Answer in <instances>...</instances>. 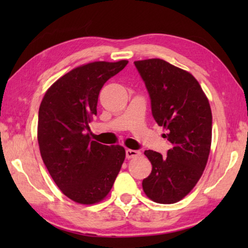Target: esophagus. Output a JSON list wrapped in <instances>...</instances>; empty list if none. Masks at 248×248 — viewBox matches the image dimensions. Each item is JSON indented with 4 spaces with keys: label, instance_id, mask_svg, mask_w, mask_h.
<instances>
[{
    "label": "esophagus",
    "instance_id": "34e87169",
    "mask_svg": "<svg viewBox=\"0 0 248 248\" xmlns=\"http://www.w3.org/2000/svg\"><path fill=\"white\" fill-rule=\"evenodd\" d=\"M139 155H141L140 151L130 150V149H128L127 151H125V157H127L128 159H129V158H134V157L139 156Z\"/></svg>",
    "mask_w": 248,
    "mask_h": 248
}]
</instances>
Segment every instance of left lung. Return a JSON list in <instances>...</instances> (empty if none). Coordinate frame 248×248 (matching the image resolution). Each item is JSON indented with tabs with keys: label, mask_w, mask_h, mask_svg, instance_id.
<instances>
[{
	"label": "left lung",
	"mask_w": 248,
	"mask_h": 248,
	"mask_svg": "<svg viewBox=\"0 0 248 248\" xmlns=\"http://www.w3.org/2000/svg\"><path fill=\"white\" fill-rule=\"evenodd\" d=\"M151 99L154 120L170 141L167 156L144 154L152 171L142 182L145 195L157 203L182 200L198 183L207 165L212 138V114L198 81L161 59L134 61Z\"/></svg>",
	"instance_id": "obj_1"
}]
</instances>
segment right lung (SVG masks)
I'll use <instances>...</instances> for the list:
<instances>
[{"instance_id":"1","label":"right lung","mask_w":248,"mask_h":248,"mask_svg":"<svg viewBox=\"0 0 248 248\" xmlns=\"http://www.w3.org/2000/svg\"><path fill=\"white\" fill-rule=\"evenodd\" d=\"M127 60L97 61L70 71L46 92L38 114L41 157L60 190L78 203L93 204L110 191L124 161L120 145L90 139L99 92Z\"/></svg>"}]
</instances>
